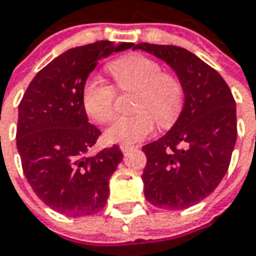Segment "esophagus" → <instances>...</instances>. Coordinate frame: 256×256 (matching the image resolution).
<instances>
[{
	"instance_id": "esophagus-1",
	"label": "esophagus",
	"mask_w": 256,
	"mask_h": 256,
	"mask_svg": "<svg viewBox=\"0 0 256 256\" xmlns=\"http://www.w3.org/2000/svg\"><path fill=\"white\" fill-rule=\"evenodd\" d=\"M133 148V146H128V144H120V150L123 152V153H128V150H132Z\"/></svg>"
}]
</instances>
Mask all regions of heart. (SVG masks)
I'll return each instance as SVG.
<instances>
[{
	"mask_svg": "<svg viewBox=\"0 0 256 256\" xmlns=\"http://www.w3.org/2000/svg\"><path fill=\"white\" fill-rule=\"evenodd\" d=\"M108 70L122 92H134L132 110L106 130L110 143L133 144L148 136L156 126L170 128L184 106V86L178 76L164 72L160 62L144 55H128L110 62ZM80 102L86 114L98 123L114 118L116 89L98 76H89L82 84Z\"/></svg>",
	"mask_w": 256,
	"mask_h": 256,
	"instance_id": "obj_1",
	"label": "heart"
}]
</instances>
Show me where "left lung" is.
Returning a JSON list of instances; mask_svg holds the SVG:
<instances>
[{"instance_id":"8db88e82","label":"left lung","mask_w":256,"mask_h":256,"mask_svg":"<svg viewBox=\"0 0 256 256\" xmlns=\"http://www.w3.org/2000/svg\"><path fill=\"white\" fill-rule=\"evenodd\" d=\"M168 64L184 86V108L172 130L143 146L146 200L163 210H186L210 196L224 178L236 142V106L216 69L190 50L142 42Z\"/></svg>"}]
</instances>
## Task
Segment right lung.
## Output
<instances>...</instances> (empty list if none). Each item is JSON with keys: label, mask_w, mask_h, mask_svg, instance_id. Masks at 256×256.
<instances>
[{"label": "right lung", "mask_w": 256, "mask_h": 256, "mask_svg": "<svg viewBox=\"0 0 256 256\" xmlns=\"http://www.w3.org/2000/svg\"><path fill=\"white\" fill-rule=\"evenodd\" d=\"M133 46L98 40L69 49L40 69L18 106L24 174L34 192L64 216H92L108 202L109 178L123 154L114 144L89 156L102 133L88 122L80 90L102 58Z\"/></svg>", "instance_id": "add662e5"}]
</instances>
